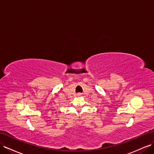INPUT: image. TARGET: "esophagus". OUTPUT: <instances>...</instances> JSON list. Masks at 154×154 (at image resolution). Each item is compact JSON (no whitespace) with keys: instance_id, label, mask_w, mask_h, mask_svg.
<instances>
[{"instance_id":"esophagus-1","label":"esophagus","mask_w":154,"mask_h":154,"mask_svg":"<svg viewBox=\"0 0 154 154\" xmlns=\"http://www.w3.org/2000/svg\"><path fill=\"white\" fill-rule=\"evenodd\" d=\"M77 97H81V94H80V93L77 94Z\"/></svg>"}]
</instances>
